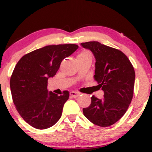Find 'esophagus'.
Segmentation results:
<instances>
[{
    "label": "esophagus",
    "instance_id": "1",
    "mask_svg": "<svg viewBox=\"0 0 152 152\" xmlns=\"http://www.w3.org/2000/svg\"><path fill=\"white\" fill-rule=\"evenodd\" d=\"M70 95L72 96V97H73V98H77L78 96H79V93H77V92L72 91V92H70Z\"/></svg>",
    "mask_w": 152,
    "mask_h": 152
}]
</instances>
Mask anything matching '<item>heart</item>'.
<instances>
[{
  "mask_svg": "<svg viewBox=\"0 0 152 152\" xmlns=\"http://www.w3.org/2000/svg\"><path fill=\"white\" fill-rule=\"evenodd\" d=\"M88 55H90V53L87 51H82L79 53V55L78 56H88Z\"/></svg>",
  "mask_w": 152,
  "mask_h": 152,
  "instance_id": "heart-1",
  "label": "heart"
}]
</instances>
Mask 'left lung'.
<instances>
[{
	"mask_svg": "<svg viewBox=\"0 0 152 152\" xmlns=\"http://www.w3.org/2000/svg\"><path fill=\"white\" fill-rule=\"evenodd\" d=\"M96 59L94 79L103 90L102 99L93 96L91 104L83 108L85 116L96 125L110 126L120 120L129 108L134 93L135 73L131 62L121 50L97 41L81 43Z\"/></svg>",
	"mask_w": 152,
	"mask_h": 152,
	"instance_id": "obj_1",
	"label": "left lung"
}]
</instances>
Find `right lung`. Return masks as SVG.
Returning <instances> with one entry per match:
<instances>
[{"label": "right lung", "mask_w": 152, "mask_h": 152, "mask_svg": "<svg viewBox=\"0 0 152 152\" xmlns=\"http://www.w3.org/2000/svg\"><path fill=\"white\" fill-rule=\"evenodd\" d=\"M78 48L75 44L47 45L24 55L17 63L10 79L12 99L18 113L34 128L51 127L62 116L69 93L58 96L48 92V79Z\"/></svg>", "instance_id": "add662e5"}]
</instances>
